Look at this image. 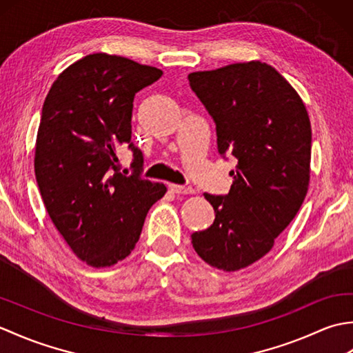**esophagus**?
I'll use <instances>...</instances> for the list:
<instances>
[{
	"mask_svg": "<svg viewBox=\"0 0 353 353\" xmlns=\"http://www.w3.org/2000/svg\"><path fill=\"white\" fill-rule=\"evenodd\" d=\"M171 188V191L172 192H176V194H194V190L191 188V186H186V185H171L170 186Z\"/></svg>",
	"mask_w": 353,
	"mask_h": 353,
	"instance_id": "esophagus-1",
	"label": "esophagus"
}]
</instances>
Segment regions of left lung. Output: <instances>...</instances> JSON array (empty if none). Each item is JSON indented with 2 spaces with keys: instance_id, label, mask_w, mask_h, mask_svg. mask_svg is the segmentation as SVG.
Returning <instances> with one entry per match:
<instances>
[{
  "instance_id": "1",
  "label": "left lung",
  "mask_w": 353,
  "mask_h": 353,
  "mask_svg": "<svg viewBox=\"0 0 353 353\" xmlns=\"http://www.w3.org/2000/svg\"><path fill=\"white\" fill-rule=\"evenodd\" d=\"M215 123L216 148L234 156L230 191L205 192L215 220L191 235L209 265L236 272L272 250L301 209L310 183L311 123L299 94L273 66L234 63L188 76Z\"/></svg>"
}]
</instances>
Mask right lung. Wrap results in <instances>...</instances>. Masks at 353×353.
<instances>
[{"mask_svg": "<svg viewBox=\"0 0 353 353\" xmlns=\"http://www.w3.org/2000/svg\"><path fill=\"white\" fill-rule=\"evenodd\" d=\"M162 71L104 52L68 66L43 101L34 172L51 221L77 256L109 267L129 256L148 209L167 186L141 177L144 156L132 142L134 94ZM134 153L124 176L116 148Z\"/></svg>", "mask_w": 353, "mask_h": 353, "instance_id": "obj_1", "label": "right lung"}]
</instances>
